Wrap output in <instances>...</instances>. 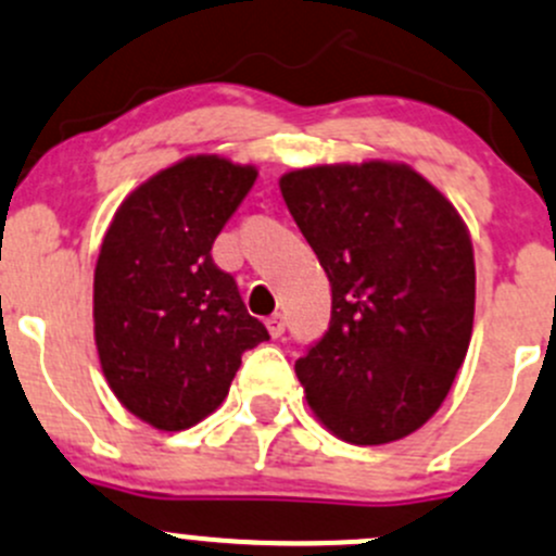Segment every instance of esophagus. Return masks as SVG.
<instances>
[{"instance_id":"34e87169","label":"esophagus","mask_w":556,"mask_h":556,"mask_svg":"<svg viewBox=\"0 0 556 556\" xmlns=\"http://www.w3.org/2000/svg\"><path fill=\"white\" fill-rule=\"evenodd\" d=\"M267 331H270V337H280L286 331V320L280 313H276V316L267 318Z\"/></svg>"}]
</instances>
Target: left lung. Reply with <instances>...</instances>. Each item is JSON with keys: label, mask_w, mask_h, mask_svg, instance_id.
I'll return each mask as SVG.
<instances>
[{"label": "left lung", "mask_w": 556, "mask_h": 556, "mask_svg": "<svg viewBox=\"0 0 556 556\" xmlns=\"http://www.w3.org/2000/svg\"><path fill=\"white\" fill-rule=\"evenodd\" d=\"M278 185L331 283L329 331L294 364L307 406L342 442H399L437 415L468 353L466 222L391 160L307 165Z\"/></svg>", "instance_id": "obj_1"}]
</instances>
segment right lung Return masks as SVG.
Here are the masks:
<instances>
[{"label":"right lung","instance_id":"1","mask_svg":"<svg viewBox=\"0 0 556 556\" xmlns=\"http://www.w3.org/2000/svg\"><path fill=\"white\" fill-rule=\"evenodd\" d=\"M260 170L190 154L114 211L93 273V337L117 402L157 431H185L230 393L240 356L267 340L211 245Z\"/></svg>","mask_w":556,"mask_h":556}]
</instances>
